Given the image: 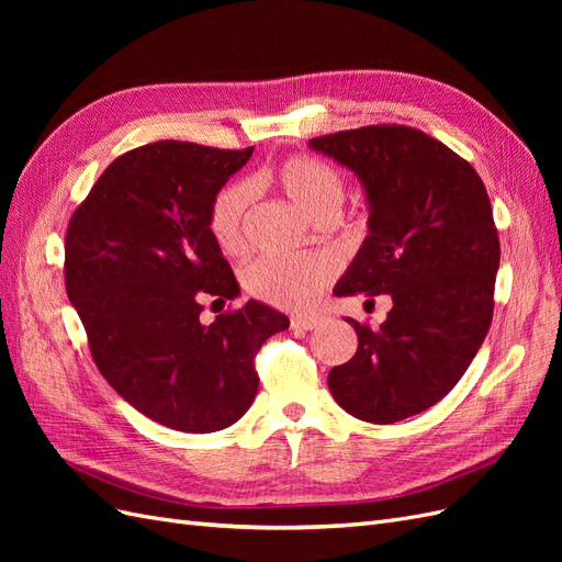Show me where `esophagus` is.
I'll return each mask as SVG.
<instances>
[{"label": "esophagus", "instance_id": "1", "mask_svg": "<svg viewBox=\"0 0 562 562\" xmlns=\"http://www.w3.org/2000/svg\"><path fill=\"white\" fill-rule=\"evenodd\" d=\"M321 321H323V316H318V314H297L291 318L293 328H297V330H314Z\"/></svg>", "mask_w": 562, "mask_h": 562}]
</instances>
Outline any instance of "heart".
Segmentation results:
<instances>
[{"instance_id":"obj_1","label":"heart","mask_w":562,"mask_h":562,"mask_svg":"<svg viewBox=\"0 0 562 562\" xmlns=\"http://www.w3.org/2000/svg\"><path fill=\"white\" fill-rule=\"evenodd\" d=\"M271 178L281 190L312 217H337L347 196V180L339 168L316 155H293L283 159ZM255 187L250 180H232L220 187L209 206V234L213 244L234 255L246 241V217L252 206ZM335 277L326 260H281L258 258L244 267V288L255 297L281 310H304L314 304L323 288Z\"/></svg>"}]
</instances>
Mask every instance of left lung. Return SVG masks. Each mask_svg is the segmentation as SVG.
Segmentation results:
<instances>
[{
	"label": "left lung",
	"instance_id": "left-lung-1",
	"mask_svg": "<svg viewBox=\"0 0 562 562\" xmlns=\"http://www.w3.org/2000/svg\"><path fill=\"white\" fill-rule=\"evenodd\" d=\"M310 147L351 168L370 203V234L335 295L394 300L378 330L347 318L359 349L328 372V386L363 422L417 415L459 382L490 330L499 236L485 184L413 126L337 131Z\"/></svg>",
	"mask_w": 562,
	"mask_h": 562
}]
</instances>
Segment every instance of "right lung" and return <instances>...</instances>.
<instances>
[{
	"mask_svg": "<svg viewBox=\"0 0 562 562\" xmlns=\"http://www.w3.org/2000/svg\"><path fill=\"white\" fill-rule=\"evenodd\" d=\"M252 147L159 140L116 157L75 209L65 288L93 361L119 396L168 429L211 434L258 394L255 353L288 328L248 300L201 323V297L239 295L209 234V206Z\"/></svg>",
	"mask_w": 562,
	"mask_h": 562,
	"instance_id": "add662e5",
	"label": "right lung"
}]
</instances>
